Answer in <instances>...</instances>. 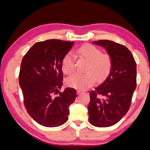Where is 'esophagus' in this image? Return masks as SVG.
Here are the masks:
<instances>
[{"label":"esophagus","instance_id":"obj_1","mask_svg":"<svg viewBox=\"0 0 150 150\" xmlns=\"http://www.w3.org/2000/svg\"><path fill=\"white\" fill-rule=\"evenodd\" d=\"M83 93V92L81 91V90H77V94H78V95H79V94H81Z\"/></svg>","mask_w":150,"mask_h":150}]
</instances>
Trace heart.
<instances>
[{"label":"heart","instance_id":"heart-1","mask_svg":"<svg viewBox=\"0 0 150 150\" xmlns=\"http://www.w3.org/2000/svg\"><path fill=\"white\" fill-rule=\"evenodd\" d=\"M76 53L88 61L86 67L85 74H74L67 81V85L78 89H85L95 83L101 81L109 73L112 61L107 54H102L100 48L93 45H85L80 47ZM75 58L72 53L68 52L65 55L62 61L63 71L67 75H70L74 71Z\"/></svg>","mask_w":150,"mask_h":150}]
</instances>
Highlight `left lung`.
<instances>
[{
  "label": "left lung",
  "instance_id": "8db88e82",
  "mask_svg": "<svg viewBox=\"0 0 150 150\" xmlns=\"http://www.w3.org/2000/svg\"><path fill=\"white\" fill-rule=\"evenodd\" d=\"M93 43L104 47L112 61L107 76L89 93V122L104 128L120 122L130 108L137 87V64L132 53L124 45L109 40Z\"/></svg>",
  "mask_w": 150,
  "mask_h": 150
}]
</instances>
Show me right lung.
<instances>
[{
    "label": "right lung",
    "instance_id": "obj_1",
    "mask_svg": "<svg viewBox=\"0 0 150 150\" xmlns=\"http://www.w3.org/2000/svg\"><path fill=\"white\" fill-rule=\"evenodd\" d=\"M74 44L59 40L38 42L22 59L19 84L24 106L30 116L44 126L65 124L69 106L76 98L73 88L59 92L63 85V59Z\"/></svg>",
    "mask_w": 150,
    "mask_h": 150
}]
</instances>
